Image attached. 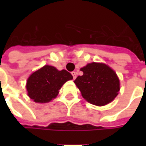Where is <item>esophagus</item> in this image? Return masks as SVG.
<instances>
[{"mask_svg": "<svg viewBox=\"0 0 146 146\" xmlns=\"http://www.w3.org/2000/svg\"><path fill=\"white\" fill-rule=\"evenodd\" d=\"M72 75H73V79L75 80L76 79V72H74V71H73V72H72Z\"/></svg>", "mask_w": 146, "mask_h": 146, "instance_id": "34e87169", "label": "esophagus"}]
</instances>
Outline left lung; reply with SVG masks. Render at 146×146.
<instances>
[{"label": "left lung", "mask_w": 146, "mask_h": 146, "mask_svg": "<svg viewBox=\"0 0 146 146\" xmlns=\"http://www.w3.org/2000/svg\"><path fill=\"white\" fill-rule=\"evenodd\" d=\"M82 76L74 80L83 98L95 106H102L116 98L119 91V80L116 73L107 65L88 64L80 69Z\"/></svg>", "instance_id": "8db88e82"}]
</instances>
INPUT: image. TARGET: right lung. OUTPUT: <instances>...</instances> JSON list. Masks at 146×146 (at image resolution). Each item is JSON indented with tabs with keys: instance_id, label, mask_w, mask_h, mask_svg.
<instances>
[{
	"instance_id": "right-lung-1",
	"label": "right lung",
	"mask_w": 146,
	"mask_h": 146,
	"mask_svg": "<svg viewBox=\"0 0 146 146\" xmlns=\"http://www.w3.org/2000/svg\"><path fill=\"white\" fill-rule=\"evenodd\" d=\"M72 79L73 76L66 70L59 71L54 66H44L27 80L28 95L35 102H48L57 96L64 83Z\"/></svg>"
}]
</instances>
